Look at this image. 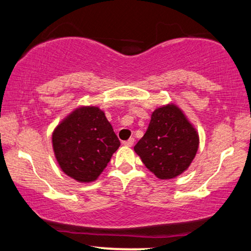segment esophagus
Wrapping results in <instances>:
<instances>
[{
    "label": "esophagus",
    "mask_w": 251,
    "mask_h": 251,
    "mask_svg": "<svg viewBox=\"0 0 251 251\" xmlns=\"http://www.w3.org/2000/svg\"><path fill=\"white\" fill-rule=\"evenodd\" d=\"M133 143H135V138H130L128 140H126V142H123V145L128 146V147H131L133 145Z\"/></svg>",
    "instance_id": "34e87169"
}]
</instances>
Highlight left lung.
Listing matches in <instances>:
<instances>
[{
    "label": "left lung",
    "mask_w": 251,
    "mask_h": 251,
    "mask_svg": "<svg viewBox=\"0 0 251 251\" xmlns=\"http://www.w3.org/2000/svg\"><path fill=\"white\" fill-rule=\"evenodd\" d=\"M199 136L177 106L167 105L153 112L147 131L136 144L135 152L160 179L184 173L193 161Z\"/></svg>",
    "instance_id": "obj_1"
}]
</instances>
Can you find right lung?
Segmentation results:
<instances>
[{
	"mask_svg": "<svg viewBox=\"0 0 251 251\" xmlns=\"http://www.w3.org/2000/svg\"><path fill=\"white\" fill-rule=\"evenodd\" d=\"M52 146L61 170L75 180L89 183L102 173L120 140L104 112L80 107L54 130Z\"/></svg>",
	"mask_w": 251,
	"mask_h": 251,
	"instance_id": "add662e5",
	"label": "right lung"
}]
</instances>
